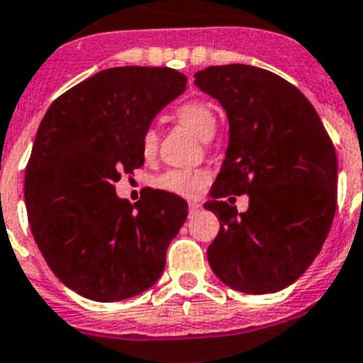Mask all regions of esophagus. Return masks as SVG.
Segmentation results:
<instances>
[{
    "label": "esophagus",
    "mask_w": 363,
    "mask_h": 363,
    "mask_svg": "<svg viewBox=\"0 0 363 363\" xmlns=\"http://www.w3.org/2000/svg\"><path fill=\"white\" fill-rule=\"evenodd\" d=\"M188 207H189V214H195V213H199L200 211V203L199 202H195V200H191V202L188 203Z\"/></svg>",
    "instance_id": "1"
}]
</instances>
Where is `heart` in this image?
<instances>
[{
  "label": "heart",
  "mask_w": 363,
  "mask_h": 363,
  "mask_svg": "<svg viewBox=\"0 0 363 363\" xmlns=\"http://www.w3.org/2000/svg\"><path fill=\"white\" fill-rule=\"evenodd\" d=\"M175 117L179 118L182 125L195 133L199 138H209L214 131V118L213 108L202 101H188L177 106ZM157 145V135L152 128L143 133L142 149L145 154H152ZM209 175L203 170H189V168H175V170L164 172L163 175L157 177V186L168 189V191L179 193V195H196L207 184Z\"/></svg>",
  "instance_id": "b5f03b06"
}]
</instances>
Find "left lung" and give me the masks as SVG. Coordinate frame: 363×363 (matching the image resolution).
I'll return each instance as SVG.
<instances>
[{
    "instance_id": "left-lung-1",
    "label": "left lung",
    "mask_w": 363,
    "mask_h": 363,
    "mask_svg": "<svg viewBox=\"0 0 363 363\" xmlns=\"http://www.w3.org/2000/svg\"><path fill=\"white\" fill-rule=\"evenodd\" d=\"M228 117V147L203 207L220 220L207 248L214 275L230 289L267 294L303 275L337 209L335 147L311 101L284 77L230 63L195 74ZM249 211L223 202L244 194ZM230 200V199H228Z\"/></svg>"
}]
</instances>
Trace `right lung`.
<instances>
[{"mask_svg":"<svg viewBox=\"0 0 363 363\" xmlns=\"http://www.w3.org/2000/svg\"><path fill=\"white\" fill-rule=\"evenodd\" d=\"M184 88V74L168 67H113L67 90L38 125L24 177L28 221L52 273L83 298L128 300L163 273L188 203L149 189L133 206L115 182L142 167L143 133Z\"/></svg>","mask_w":363,"mask_h":363,"instance_id":"obj_1","label":"right lung"}]
</instances>
